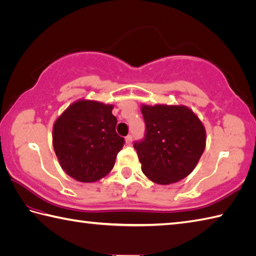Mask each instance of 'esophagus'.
<instances>
[{"label": "esophagus", "mask_w": 256, "mask_h": 256, "mask_svg": "<svg viewBox=\"0 0 256 256\" xmlns=\"http://www.w3.org/2000/svg\"><path fill=\"white\" fill-rule=\"evenodd\" d=\"M132 134H128V136L126 137V144H132Z\"/></svg>", "instance_id": "34e87169"}]
</instances>
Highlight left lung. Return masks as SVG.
<instances>
[{
  "label": "left lung",
  "instance_id": "left-lung-1",
  "mask_svg": "<svg viewBox=\"0 0 256 256\" xmlns=\"http://www.w3.org/2000/svg\"><path fill=\"white\" fill-rule=\"evenodd\" d=\"M144 137L134 144L142 170L156 184L168 185L194 170L206 144L205 128L185 106H142Z\"/></svg>",
  "mask_w": 256,
  "mask_h": 256
}]
</instances>
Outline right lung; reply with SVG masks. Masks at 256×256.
<instances>
[{
	"instance_id": "add662e5",
	"label": "right lung",
	"mask_w": 256,
	"mask_h": 256,
	"mask_svg": "<svg viewBox=\"0 0 256 256\" xmlns=\"http://www.w3.org/2000/svg\"><path fill=\"white\" fill-rule=\"evenodd\" d=\"M112 106L79 100L56 119L53 148L68 175L82 182H97L112 170L124 139L116 132Z\"/></svg>"
}]
</instances>
